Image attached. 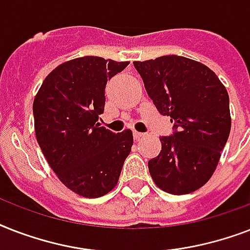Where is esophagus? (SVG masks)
Wrapping results in <instances>:
<instances>
[{"instance_id": "esophagus-1", "label": "esophagus", "mask_w": 250, "mask_h": 250, "mask_svg": "<svg viewBox=\"0 0 250 250\" xmlns=\"http://www.w3.org/2000/svg\"><path fill=\"white\" fill-rule=\"evenodd\" d=\"M144 136H145V133L136 132V131L133 132V139H135V140H136V141H140L141 139H143V137H144Z\"/></svg>"}]
</instances>
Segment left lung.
I'll return each instance as SVG.
<instances>
[{
    "label": "left lung",
    "mask_w": 250,
    "mask_h": 250,
    "mask_svg": "<svg viewBox=\"0 0 250 250\" xmlns=\"http://www.w3.org/2000/svg\"><path fill=\"white\" fill-rule=\"evenodd\" d=\"M146 93L172 133L160 137L162 150L148 162L158 188L192 193L213 175L231 131L227 90L205 64L179 56L133 62Z\"/></svg>",
    "instance_id": "8db88e82"
}]
</instances>
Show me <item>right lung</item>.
Instances as JSON below:
<instances>
[{
	"label": "right lung",
	"instance_id": "1",
	"mask_svg": "<svg viewBox=\"0 0 250 250\" xmlns=\"http://www.w3.org/2000/svg\"><path fill=\"white\" fill-rule=\"evenodd\" d=\"M128 62L83 57L54 68L33 101L37 143L58 179L75 193L101 197L117 186L132 132L100 127L106 82Z\"/></svg>",
	"mask_w": 250,
	"mask_h": 250
}]
</instances>
